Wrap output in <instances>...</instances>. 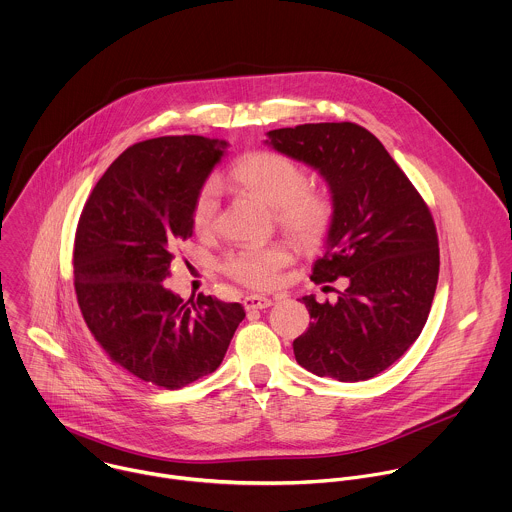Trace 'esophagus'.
<instances>
[{
	"mask_svg": "<svg viewBox=\"0 0 512 512\" xmlns=\"http://www.w3.org/2000/svg\"><path fill=\"white\" fill-rule=\"evenodd\" d=\"M271 305H273V301L269 297H263V295H247L243 299V307L247 311H259V309H267Z\"/></svg>",
	"mask_w": 512,
	"mask_h": 512,
	"instance_id": "1",
	"label": "esophagus"
}]
</instances>
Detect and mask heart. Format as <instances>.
Returning a JSON list of instances; mask_svg holds the SVG:
<instances>
[{
    "mask_svg": "<svg viewBox=\"0 0 512 512\" xmlns=\"http://www.w3.org/2000/svg\"><path fill=\"white\" fill-rule=\"evenodd\" d=\"M227 181L275 209L279 227L303 247L325 241L335 221V197L327 187L309 185V173L295 159L275 151H253L233 163ZM223 183V179H219ZM219 213V185L205 181L191 207V225L199 235L215 229ZM293 261V247L285 241L245 245L229 251L221 271L249 289H271L281 271Z\"/></svg>",
    "mask_w": 512,
    "mask_h": 512,
    "instance_id": "1",
    "label": "heart"
}]
</instances>
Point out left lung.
<instances>
[{
  "label": "left lung",
  "instance_id": "left-lung-1",
  "mask_svg": "<svg viewBox=\"0 0 512 512\" xmlns=\"http://www.w3.org/2000/svg\"><path fill=\"white\" fill-rule=\"evenodd\" d=\"M279 153L317 169L335 197L315 283L347 277L337 303L303 297L313 323L293 341L295 359L319 377L367 381L421 335L439 281L433 215L383 143L365 127L305 123L273 129Z\"/></svg>",
  "mask_w": 512,
  "mask_h": 512
}]
</instances>
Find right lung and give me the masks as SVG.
<instances>
[{
    "instance_id": "add662e5",
    "label": "right lung",
    "mask_w": 512,
    "mask_h": 512,
    "mask_svg": "<svg viewBox=\"0 0 512 512\" xmlns=\"http://www.w3.org/2000/svg\"><path fill=\"white\" fill-rule=\"evenodd\" d=\"M227 143L157 137L125 149L93 187L75 233L73 277L81 315L129 375L181 389L213 373L245 319L239 303L183 301L165 279L175 243L193 235L191 207Z\"/></svg>"
}]
</instances>
